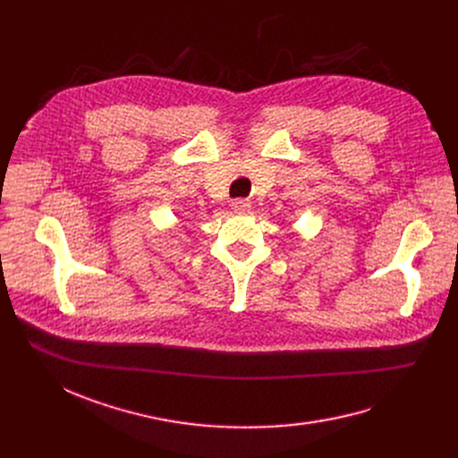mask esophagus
<instances>
[{"mask_svg":"<svg viewBox=\"0 0 458 458\" xmlns=\"http://www.w3.org/2000/svg\"><path fill=\"white\" fill-rule=\"evenodd\" d=\"M249 208H250L249 200H242V199H237V200H233V202H232V209H233V211H247Z\"/></svg>","mask_w":458,"mask_h":458,"instance_id":"34e87169","label":"esophagus"}]
</instances>
